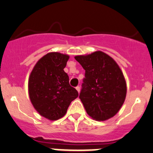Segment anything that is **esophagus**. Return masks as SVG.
I'll return each instance as SVG.
<instances>
[{"instance_id": "esophagus-1", "label": "esophagus", "mask_w": 153, "mask_h": 153, "mask_svg": "<svg viewBox=\"0 0 153 153\" xmlns=\"http://www.w3.org/2000/svg\"><path fill=\"white\" fill-rule=\"evenodd\" d=\"M75 89H76V90L77 91H78V93H79V92H80V90H81V88H80V86H76V88H75Z\"/></svg>"}]
</instances>
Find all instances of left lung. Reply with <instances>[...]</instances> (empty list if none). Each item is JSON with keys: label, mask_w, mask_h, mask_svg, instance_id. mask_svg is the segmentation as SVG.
Here are the masks:
<instances>
[{"label": "left lung", "mask_w": 153, "mask_h": 153, "mask_svg": "<svg viewBox=\"0 0 153 153\" xmlns=\"http://www.w3.org/2000/svg\"><path fill=\"white\" fill-rule=\"evenodd\" d=\"M75 58L85 70L79 98L88 115L99 121L115 116L126 95V83L121 68L101 51Z\"/></svg>", "instance_id": "1"}]
</instances>
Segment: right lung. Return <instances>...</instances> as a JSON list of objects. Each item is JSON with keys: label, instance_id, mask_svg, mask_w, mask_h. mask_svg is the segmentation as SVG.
Returning <instances> with one entry per match:
<instances>
[{"label": "right lung", "instance_id": "add662e5", "mask_svg": "<svg viewBox=\"0 0 153 153\" xmlns=\"http://www.w3.org/2000/svg\"><path fill=\"white\" fill-rule=\"evenodd\" d=\"M69 58L66 54L49 52L38 60L29 77L31 103L41 116L50 121L64 116L70 103L78 96L64 70Z\"/></svg>", "mask_w": 153, "mask_h": 153}]
</instances>
